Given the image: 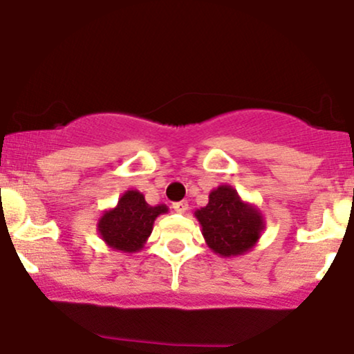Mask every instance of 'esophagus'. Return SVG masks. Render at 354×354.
Segmentation results:
<instances>
[{
  "label": "esophagus",
  "instance_id": "34e87169",
  "mask_svg": "<svg viewBox=\"0 0 354 354\" xmlns=\"http://www.w3.org/2000/svg\"><path fill=\"white\" fill-rule=\"evenodd\" d=\"M173 209L176 210L178 214H185L187 209H189V204L186 203V201H180V203H174L173 204Z\"/></svg>",
  "mask_w": 354,
  "mask_h": 354
}]
</instances>
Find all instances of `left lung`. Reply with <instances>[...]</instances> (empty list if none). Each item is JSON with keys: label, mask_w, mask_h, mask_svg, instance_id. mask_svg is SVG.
<instances>
[{"label": "left lung", "mask_w": 354, "mask_h": 354, "mask_svg": "<svg viewBox=\"0 0 354 354\" xmlns=\"http://www.w3.org/2000/svg\"><path fill=\"white\" fill-rule=\"evenodd\" d=\"M194 217L203 227L207 247L222 258L252 252L266 225L257 205L241 199L229 185L210 191L207 205L196 209Z\"/></svg>", "instance_id": "obj_1"}]
</instances>
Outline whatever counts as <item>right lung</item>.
Here are the masks:
<instances>
[{
  "label": "right lung",
  "mask_w": 354,
  "mask_h": 354,
  "mask_svg": "<svg viewBox=\"0 0 354 354\" xmlns=\"http://www.w3.org/2000/svg\"><path fill=\"white\" fill-rule=\"evenodd\" d=\"M167 212L168 205H150L142 192L127 189L115 207L102 212L97 221V234L109 248L122 253L140 252L153 230L156 217Z\"/></svg>",
  "instance_id": "right-lung-1"
}]
</instances>
